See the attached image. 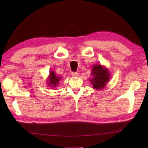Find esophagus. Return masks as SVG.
<instances>
[{
    "label": "esophagus",
    "instance_id": "obj_1",
    "mask_svg": "<svg viewBox=\"0 0 148 148\" xmlns=\"http://www.w3.org/2000/svg\"><path fill=\"white\" fill-rule=\"evenodd\" d=\"M71 74H72V76H74V77H76V76H78V73H77V72H72Z\"/></svg>",
    "mask_w": 148,
    "mask_h": 148
}]
</instances>
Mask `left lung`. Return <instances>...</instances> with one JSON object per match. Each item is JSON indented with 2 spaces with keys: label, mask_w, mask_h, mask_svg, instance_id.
I'll use <instances>...</instances> for the list:
<instances>
[{
  "label": "left lung",
  "mask_w": 148,
  "mask_h": 148,
  "mask_svg": "<svg viewBox=\"0 0 148 148\" xmlns=\"http://www.w3.org/2000/svg\"><path fill=\"white\" fill-rule=\"evenodd\" d=\"M90 78L92 87L95 89H101L106 86L110 78V74L108 69L100 64H95L91 70Z\"/></svg>",
  "instance_id": "left-lung-1"
}]
</instances>
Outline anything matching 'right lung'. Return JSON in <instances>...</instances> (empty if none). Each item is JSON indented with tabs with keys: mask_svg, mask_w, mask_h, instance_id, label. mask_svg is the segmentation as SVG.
<instances>
[{
	"mask_svg": "<svg viewBox=\"0 0 148 148\" xmlns=\"http://www.w3.org/2000/svg\"><path fill=\"white\" fill-rule=\"evenodd\" d=\"M61 79V77L56 76V73L51 71L49 72V76L48 77V81H47V85H49L50 87H57Z\"/></svg>",
	"mask_w": 148,
	"mask_h": 148,
	"instance_id": "1",
	"label": "right lung"
}]
</instances>
